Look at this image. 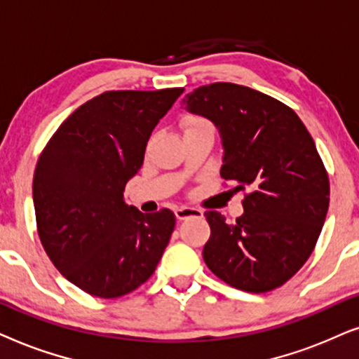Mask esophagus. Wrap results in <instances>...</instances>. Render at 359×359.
<instances>
[{"label": "esophagus", "mask_w": 359, "mask_h": 359, "mask_svg": "<svg viewBox=\"0 0 359 359\" xmlns=\"http://www.w3.org/2000/svg\"><path fill=\"white\" fill-rule=\"evenodd\" d=\"M175 217L177 219H187V218H192V217H203V212L198 208H190V207H180V208H175Z\"/></svg>", "instance_id": "esophagus-1"}]
</instances>
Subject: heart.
<instances>
[{
	"mask_svg": "<svg viewBox=\"0 0 359 359\" xmlns=\"http://www.w3.org/2000/svg\"><path fill=\"white\" fill-rule=\"evenodd\" d=\"M195 126H210V124L205 121V119H202V118H192V119H189V123H187V128H195Z\"/></svg>",
	"mask_w": 359,
	"mask_h": 359,
	"instance_id": "heart-1",
	"label": "heart"
}]
</instances>
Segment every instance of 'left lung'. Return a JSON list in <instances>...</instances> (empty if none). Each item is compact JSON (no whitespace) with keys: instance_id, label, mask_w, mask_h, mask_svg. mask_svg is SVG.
Returning a JSON list of instances; mask_svg holds the SVG:
<instances>
[{"instance_id":"8db88e82","label":"left lung","mask_w":359,"mask_h":359,"mask_svg":"<svg viewBox=\"0 0 359 359\" xmlns=\"http://www.w3.org/2000/svg\"><path fill=\"white\" fill-rule=\"evenodd\" d=\"M182 102L217 126L222 179L248 190L236 223L205 212V264L246 292L280 287L312 255L328 212V174L312 136L292 108L243 85H203Z\"/></svg>"}]
</instances>
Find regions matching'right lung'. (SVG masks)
Here are the masks:
<instances>
[{"mask_svg": "<svg viewBox=\"0 0 359 359\" xmlns=\"http://www.w3.org/2000/svg\"><path fill=\"white\" fill-rule=\"evenodd\" d=\"M182 93L98 95L60 124L37 161L32 198L41 243L60 274L90 295L133 292L169 245L175 215L141 213L123 192L141 169L152 130Z\"/></svg>", "mask_w": 359, "mask_h": 359, "instance_id": "add662e5", "label": "right lung"}]
</instances>
